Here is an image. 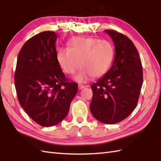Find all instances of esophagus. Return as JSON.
<instances>
[{"label": "esophagus", "instance_id": "34e87169", "mask_svg": "<svg viewBox=\"0 0 161 161\" xmlns=\"http://www.w3.org/2000/svg\"><path fill=\"white\" fill-rule=\"evenodd\" d=\"M85 85H81V84L78 85V89H79V90L83 89V88H85Z\"/></svg>", "mask_w": 161, "mask_h": 161}]
</instances>
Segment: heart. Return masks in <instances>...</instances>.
Returning a JSON list of instances; mask_svg holds the SVG:
<instances>
[{
	"instance_id": "obj_1",
	"label": "heart",
	"mask_w": 161,
	"mask_h": 161,
	"mask_svg": "<svg viewBox=\"0 0 161 161\" xmlns=\"http://www.w3.org/2000/svg\"><path fill=\"white\" fill-rule=\"evenodd\" d=\"M114 55V47L109 41L78 37L68 42L67 48L59 49L56 58L62 70L69 75L74 74L80 65L74 79L86 83L93 76H103L112 64Z\"/></svg>"
}]
</instances>
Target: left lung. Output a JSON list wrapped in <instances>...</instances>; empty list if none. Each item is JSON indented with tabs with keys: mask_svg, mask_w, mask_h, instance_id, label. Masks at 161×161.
<instances>
[{
	"mask_svg": "<svg viewBox=\"0 0 161 161\" xmlns=\"http://www.w3.org/2000/svg\"><path fill=\"white\" fill-rule=\"evenodd\" d=\"M115 46L112 67L91 85L90 111L99 122L113 124L129 117L136 108L143 82L140 55L130 39L113 30H106Z\"/></svg>",
	"mask_w": 161,
	"mask_h": 161,
	"instance_id": "left-lung-1",
	"label": "left lung"
}]
</instances>
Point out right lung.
<instances>
[{"mask_svg": "<svg viewBox=\"0 0 161 161\" xmlns=\"http://www.w3.org/2000/svg\"><path fill=\"white\" fill-rule=\"evenodd\" d=\"M56 40L53 31L29 39L19 51L14 74L19 103L42 126L63 120L78 91V84L68 80L58 63Z\"/></svg>", "mask_w": 161, "mask_h": 161, "instance_id": "add662e5", "label": "right lung"}]
</instances>
